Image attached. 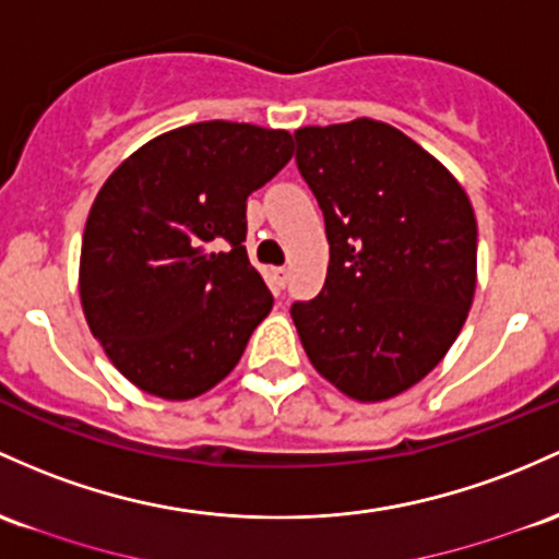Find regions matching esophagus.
Wrapping results in <instances>:
<instances>
[{
    "label": "esophagus",
    "mask_w": 559,
    "mask_h": 559,
    "mask_svg": "<svg viewBox=\"0 0 559 559\" xmlns=\"http://www.w3.org/2000/svg\"><path fill=\"white\" fill-rule=\"evenodd\" d=\"M270 275H273V284L278 286V289H286V284H289V270L273 267V270H270Z\"/></svg>",
    "instance_id": "1"
}]
</instances>
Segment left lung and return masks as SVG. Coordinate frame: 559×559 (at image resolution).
<instances>
[{
    "instance_id": "left-lung-1",
    "label": "left lung",
    "mask_w": 559,
    "mask_h": 559,
    "mask_svg": "<svg viewBox=\"0 0 559 559\" xmlns=\"http://www.w3.org/2000/svg\"><path fill=\"white\" fill-rule=\"evenodd\" d=\"M294 140L329 238L326 284L292 305L294 326L336 390L390 401L445 358L467 321L475 212L456 177L384 121L302 127Z\"/></svg>"
}]
</instances>
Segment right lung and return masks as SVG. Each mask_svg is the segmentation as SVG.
Returning <instances> with one entry per match:
<instances>
[{
	"label": "right lung",
	"instance_id": "add662e5",
	"mask_svg": "<svg viewBox=\"0 0 559 559\" xmlns=\"http://www.w3.org/2000/svg\"><path fill=\"white\" fill-rule=\"evenodd\" d=\"M286 130L199 121L153 138L95 195L79 297L108 360L148 395L190 401L236 369L273 308L247 257V199L289 164Z\"/></svg>",
	"mask_w": 559,
	"mask_h": 559
}]
</instances>
